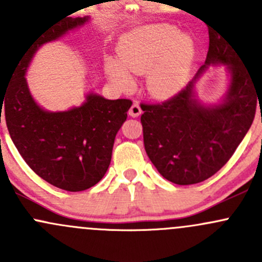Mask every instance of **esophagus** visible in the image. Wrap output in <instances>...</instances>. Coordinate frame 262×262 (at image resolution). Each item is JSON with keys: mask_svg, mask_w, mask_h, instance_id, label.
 <instances>
[{"mask_svg": "<svg viewBox=\"0 0 262 262\" xmlns=\"http://www.w3.org/2000/svg\"><path fill=\"white\" fill-rule=\"evenodd\" d=\"M142 114V109L141 106H139V104H133L130 106V109H129V115L132 116V118H138L139 115Z\"/></svg>", "mask_w": 262, "mask_h": 262, "instance_id": "34e87169", "label": "esophagus"}]
</instances>
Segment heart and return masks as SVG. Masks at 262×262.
<instances>
[{
    "label": "heart",
    "mask_w": 262,
    "mask_h": 262,
    "mask_svg": "<svg viewBox=\"0 0 262 262\" xmlns=\"http://www.w3.org/2000/svg\"><path fill=\"white\" fill-rule=\"evenodd\" d=\"M191 39L175 26L157 24L134 30L118 49V62L109 60L106 72L123 90L133 86L130 75L147 74L148 92L158 99L173 96L184 87L194 60Z\"/></svg>",
    "instance_id": "heart-1"
}]
</instances>
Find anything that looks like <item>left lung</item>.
<instances>
[{"mask_svg":"<svg viewBox=\"0 0 262 262\" xmlns=\"http://www.w3.org/2000/svg\"><path fill=\"white\" fill-rule=\"evenodd\" d=\"M205 63L184 90L162 104H141L147 156L166 180L178 185L202 182L218 172L245 138L260 102L257 77L244 58L209 28ZM210 65H224L229 87L215 104H203L194 86ZM258 83L262 87V77Z\"/></svg>","mask_w":262,"mask_h":262,"instance_id":"left-lung-1","label":"left lung"}]
</instances>
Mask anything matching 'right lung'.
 Returning <instances> with one entry per match:
<instances>
[{
	"label": "right lung",
	"instance_id": "obj_1",
	"mask_svg": "<svg viewBox=\"0 0 262 262\" xmlns=\"http://www.w3.org/2000/svg\"><path fill=\"white\" fill-rule=\"evenodd\" d=\"M89 21V16L66 17L39 34L24 49L5 96L0 97V113L4 112L21 157L43 180L67 191L90 189L104 178L132 101L89 92L80 106L49 112L34 100L25 75L40 47Z\"/></svg>",
	"mask_w": 262,
	"mask_h": 262
}]
</instances>
